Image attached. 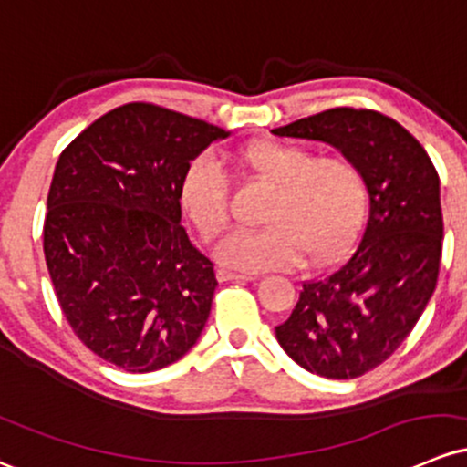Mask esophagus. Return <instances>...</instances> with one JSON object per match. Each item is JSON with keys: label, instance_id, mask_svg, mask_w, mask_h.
<instances>
[{"label": "esophagus", "instance_id": "obj_1", "mask_svg": "<svg viewBox=\"0 0 467 467\" xmlns=\"http://www.w3.org/2000/svg\"><path fill=\"white\" fill-rule=\"evenodd\" d=\"M217 279L219 282H250V279L254 277L253 275H242V273H233V271H225V268H219Z\"/></svg>", "mask_w": 467, "mask_h": 467}]
</instances>
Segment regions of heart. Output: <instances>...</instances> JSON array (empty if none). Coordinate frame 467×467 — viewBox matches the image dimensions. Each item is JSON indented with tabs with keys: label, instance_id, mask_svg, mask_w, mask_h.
<instances>
[{
	"label": "heart",
	"instance_id": "b5f03b06",
	"mask_svg": "<svg viewBox=\"0 0 467 467\" xmlns=\"http://www.w3.org/2000/svg\"><path fill=\"white\" fill-rule=\"evenodd\" d=\"M239 161L275 185L259 230H233L217 244L219 264L237 271L288 268L306 259L328 264L356 239L367 210V181L347 156H317L311 147L248 145ZM181 205L201 237L213 239L228 221L230 179L213 154L196 156L181 176Z\"/></svg>",
	"mask_w": 467,
	"mask_h": 467
}]
</instances>
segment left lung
Segmentation results:
<instances>
[{"label":"left lung","instance_id":"obj_1","mask_svg":"<svg viewBox=\"0 0 467 467\" xmlns=\"http://www.w3.org/2000/svg\"><path fill=\"white\" fill-rule=\"evenodd\" d=\"M322 140L362 170L369 217L358 248L324 279L302 284L282 349L311 374L347 380L402 345L436 288L443 248L439 174L423 145L394 118L336 107L273 130Z\"/></svg>","mask_w":467,"mask_h":467}]
</instances>
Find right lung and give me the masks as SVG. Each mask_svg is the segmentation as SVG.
I'll list each match as a JSON object with an SVG mask.
<instances>
[{
  "instance_id": "add662e5",
  "label": "right lung",
  "mask_w": 467,
  "mask_h": 467,
  "mask_svg": "<svg viewBox=\"0 0 467 467\" xmlns=\"http://www.w3.org/2000/svg\"><path fill=\"white\" fill-rule=\"evenodd\" d=\"M228 131L150 102L91 122L65 147L44 219V259L73 333L147 374L199 340L217 277L181 225V176Z\"/></svg>"
}]
</instances>
